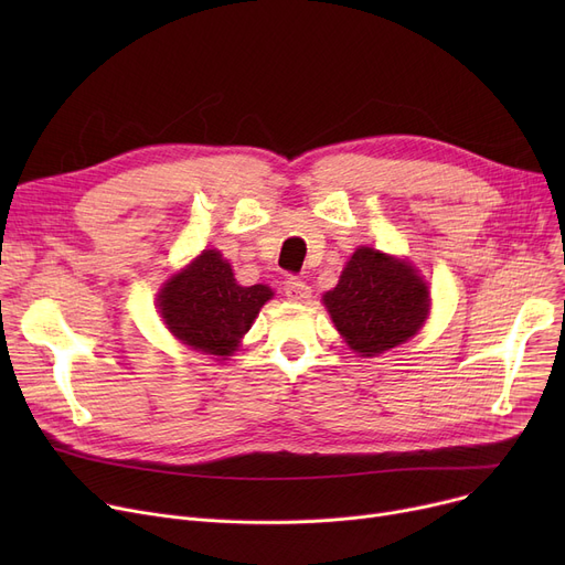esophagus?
<instances>
[{"instance_id":"esophagus-1","label":"esophagus","mask_w":565,"mask_h":565,"mask_svg":"<svg viewBox=\"0 0 565 565\" xmlns=\"http://www.w3.org/2000/svg\"><path fill=\"white\" fill-rule=\"evenodd\" d=\"M284 295H286V300H290V302L305 305L311 298V286L307 281H302V279L290 277L284 284Z\"/></svg>"}]
</instances>
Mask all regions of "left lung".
Returning a JSON list of instances; mask_svg holds the SVG:
<instances>
[{
  "instance_id": "8db88e82",
  "label": "left lung",
  "mask_w": 565,
  "mask_h": 565,
  "mask_svg": "<svg viewBox=\"0 0 565 565\" xmlns=\"http://www.w3.org/2000/svg\"><path fill=\"white\" fill-rule=\"evenodd\" d=\"M334 328L362 358H375L417 334L430 311L428 284L412 263L360 247L337 288L322 295Z\"/></svg>"
}]
</instances>
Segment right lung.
Here are the masks:
<instances>
[{"label":"right lung","instance_id":"obj_1","mask_svg":"<svg viewBox=\"0 0 565 565\" xmlns=\"http://www.w3.org/2000/svg\"><path fill=\"white\" fill-rule=\"evenodd\" d=\"M270 286H241L217 249H203L185 270L169 277L158 292V309L169 332L190 348L231 358L249 332Z\"/></svg>","mask_w":565,"mask_h":565}]
</instances>
